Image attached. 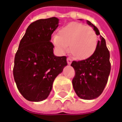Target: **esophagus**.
<instances>
[{"label": "esophagus", "instance_id": "obj_1", "mask_svg": "<svg viewBox=\"0 0 122 122\" xmlns=\"http://www.w3.org/2000/svg\"><path fill=\"white\" fill-rule=\"evenodd\" d=\"M67 63H68V65H70V64H71V63H72V60L70 59V58H67Z\"/></svg>", "mask_w": 122, "mask_h": 122}]
</instances>
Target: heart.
Returning a JSON list of instances; mask_svg holds the SVG:
<instances>
[{"label":"heart","mask_w":122,"mask_h":122,"mask_svg":"<svg viewBox=\"0 0 122 122\" xmlns=\"http://www.w3.org/2000/svg\"><path fill=\"white\" fill-rule=\"evenodd\" d=\"M52 42L60 54L68 50L72 56L79 60L90 58L95 52L98 37L90 26L78 22H70L62 28L58 35L52 37Z\"/></svg>","instance_id":"1"}]
</instances>
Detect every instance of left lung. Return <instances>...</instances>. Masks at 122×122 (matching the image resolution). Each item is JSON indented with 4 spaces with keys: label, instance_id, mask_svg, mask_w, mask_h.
<instances>
[{
    "label": "left lung",
    "instance_id": "8db88e82",
    "mask_svg": "<svg viewBox=\"0 0 122 122\" xmlns=\"http://www.w3.org/2000/svg\"><path fill=\"white\" fill-rule=\"evenodd\" d=\"M82 20V19H79ZM87 24L93 28L96 35H100L95 52L87 59L73 61L71 66L76 75L72 85L76 94L83 100H94L99 97L104 91L110 75L111 65L110 52L106 40L100 35L96 26L87 20Z\"/></svg>",
    "mask_w": 122,
    "mask_h": 122
}]
</instances>
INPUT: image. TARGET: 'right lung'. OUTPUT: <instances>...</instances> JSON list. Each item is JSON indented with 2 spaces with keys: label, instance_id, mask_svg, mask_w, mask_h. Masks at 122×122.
I'll list each match as a JSON object with an SVG mask.
<instances>
[{
  "label": "right lung",
  "instance_id": "right-lung-1",
  "mask_svg": "<svg viewBox=\"0 0 122 122\" xmlns=\"http://www.w3.org/2000/svg\"><path fill=\"white\" fill-rule=\"evenodd\" d=\"M59 19L52 17L31 23L20 42L13 75L18 90L26 100L41 102L48 98L53 82L67 66L66 56L54 54L51 36Z\"/></svg>",
  "mask_w": 122,
  "mask_h": 122
}]
</instances>
